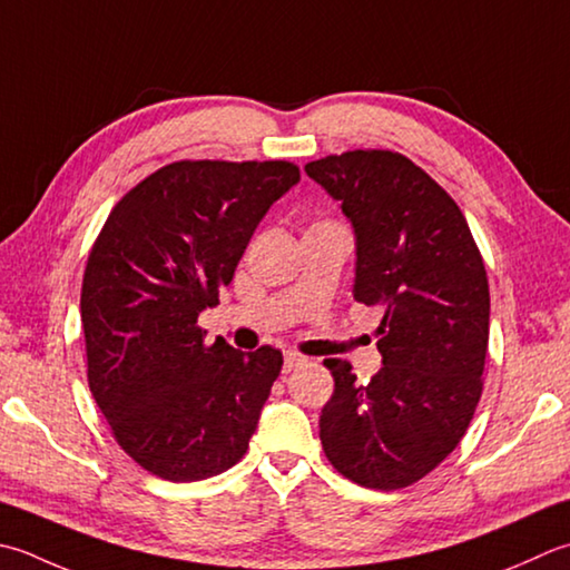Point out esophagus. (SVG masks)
Masks as SVG:
<instances>
[{
  "instance_id": "esophagus-1",
  "label": "esophagus",
  "mask_w": 570,
  "mask_h": 570,
  "mask_svg": "<svg viewBox=\"0 0 570 570\" xmlns=\"http://www.w3.org/2000/svg\"><path fill=\"white\" fill-rule=\"evenodd\" d=\"M304 363H306L304 355H298V353H286V355H284V373H292L294 367L304 365Z\"/></svg>"
}]
</instances>
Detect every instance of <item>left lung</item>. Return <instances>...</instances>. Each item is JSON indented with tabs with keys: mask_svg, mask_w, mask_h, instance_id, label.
I'll return each instance as SVG.
<instances>
[{
	"mask_svg": "<svg viewBox=\"0 0 570 570\" xmlns=\"http://www.w3.org/2000/svg\"><path fill=\"white\" fill-rule=\"evenodd\" d=\"M355 234L353 298L383 306L381 373L365 385L326 358L336 390L321 412L328 462L367 489H403L448 456L482 397L489 282L454 199L390 150L308 163Z\"/></svg>",
	"mask_w": 570,
	"mask_h": 570,
	"instance_id": "obj_1",
	"label": "left lung"
}]
</instances>
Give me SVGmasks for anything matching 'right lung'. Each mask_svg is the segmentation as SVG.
Listing matches in <instances>:
<instances>
[{
  "mask_svg": "<svg viewBox=\"0 0 570 570\" xmlns=\"http://www.w3.org/2000/svg\"><path fill=\"white\" fill-rule=\"evenodd\" d=\"M298 180L286 160L165 165L120 199L88 254V385L120 448L155 476L197 482L249 448L282 351L207 345L197 316Z\"/></svg>",
  "mask_w": 570,
  "mask_h": 570,
  "instance_id": "1",
  "label": "right lung"
}]
</instances>
